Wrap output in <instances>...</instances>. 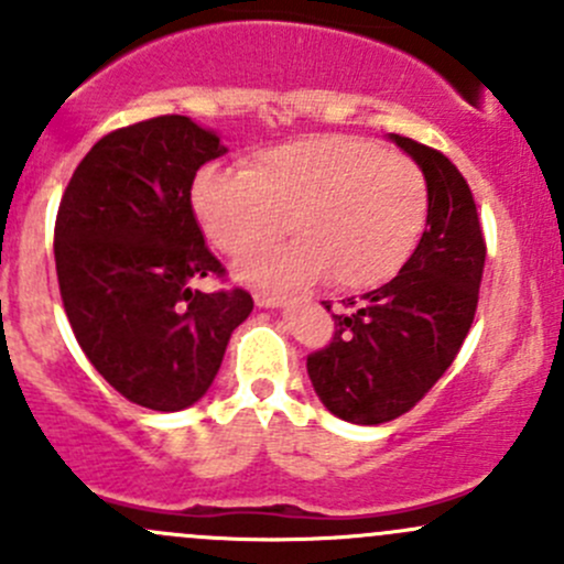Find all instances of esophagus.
Masks as SVG:
<instances>
[{
	"label": "esophagus",
	"instance_id": "34e87169",
	"mask_svg": "<svg viewBox=\"0 0 564 564\" xmlns=\"http://www.w3.org/2000/svg\"><path fill=\"white\" fill-rule=\"evenodd\" d=\"M283 294H275V292H253V303L259 305V308H278V305L283 303Z\"/></svg>",
	"mask_w": 564,
	"mask_h": 564
}]
</instances>
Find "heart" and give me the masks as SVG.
Instances as JSON below:
<instances>
[{
  "mask_svg": "<svg viewBox=\"0 0 564 564\" xmlns=\"http://www.w3.org/2000/svg\"><path fill=\"white\" fill-rule=\"evenodd\" d=\"M204 235L231 259H253L286 231L297 242L246 275L300 283L327 275L344 292L388 283L429 218V180L406 155L362 135L324 133L261 150L246 172H204L193 185Z\"/></svg>",
  "mask_w": 564,
  "mask_h": 564,
  "instance_id": "b5f03b06",
  "label": "heart"
}]
</instances>
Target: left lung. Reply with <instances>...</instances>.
<instances>
[{
  "label": "left lung",
  "instance_id": "8db88e82",
  "mask_svg": "<svg viewBox=\"0 0 564 564\" xmlns=\"http://www.w3.org/2000/svg\"><path fill=\"white\" fill-rule=\"evenodd\" d=\"M392 141L429 180V226L401 272L360 305L349 300L351 314H333V338L308 355L316 395L357 425L401 417L440 382L475 322L486 264L475 196L456 163L406 135Z\"/></svg>",
  "mask_w": 564,
  "mask_h": 564
}]
</instances>
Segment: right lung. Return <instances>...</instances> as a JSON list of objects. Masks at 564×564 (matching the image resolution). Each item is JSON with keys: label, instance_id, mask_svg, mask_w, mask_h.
Here are the masks:
<instances>
[{"label": "right lung", "instance_id": "right-lung-1", "mask_svg": "<svg viewBox=\"0 0 564 564\" xmlns=\"http://www.w3.org/2000/svg\"><path fill=\"white\" fill-rule=\"evenodd\" d=\"M226 155L182 113L111 130L84 155L62 193L54 261L62 305L95 371L130 403L176 412L213 384L231 333L253 311L226 281L193 215L204 163Z\"/></svg>", "mask_w": 564, "mask_h": 564}]
</instances>
